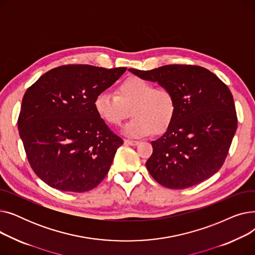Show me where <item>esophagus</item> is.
Segmentation results:
<instances>
[{"instance_id": "obj_1", "label": "esophagus", "mask_w": 255, "mask_h": 255, "mask_svg": "<svg viewBox=\"0 0 255 255\" xmlns=\"http://www.w3.org/2000/svg\"><path fill=\"white\" fill-rule=\"evenodd\" d=\"M124 143L128 144V145H137L139 143V141H137V140H131V139H125Z\"/></svg>"}]
</instances>
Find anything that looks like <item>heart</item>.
<instances>
[{"mask_svg": "<svg viewBox=\"0 0 255 255\" xmlns=\"http://www.w3.org/2000/svg\"><path fill=\"white\" fill-rule=\"evenodd\" d=\"M94 110L109 125H119L131 110L133 117L122 128L129 137H142L164 131L176 115L177 104L173 94L165 88H156L143 78L132 76L117 88V95L99 92L94 99Z\"/></svg>", "mask_w": 255, "mask_h": 255, "instance_id": "b5f03b06", "label": "heart"}]
</instances>
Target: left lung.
<instances>
[{
	"label": "left lung",
	"mask_w": 255,
	"mask_h": 255,
	"mask_svg": "<svg viewBox=\"0 0 255 255\" xmlns=\"http://www.w3.org/2000/svg\"><path fill=\"white\" fill-rule=\"evenodd\" d=\"M169 90L177 110L163 135L152 141L145 162L150 175L170 189H185L212 177L222 166L237 130L230 89L211 71L192 65L128 69Z\"/></svg>",
	"instance_id": "left-lung-1"
}]
</instances>
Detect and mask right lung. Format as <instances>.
Here are the masks:
<instances>
[{"instance_id":"right-lung-1","label":"right lung","mask_w":255,"mask_h":255,"mask_svg":"<svg viewBox=\"0 0 255 255\" xmlns=\"http://www.w3.org/2000/svg\"><path fill=\"white\" fill-rule=\"evenodd\" d=\"M125 71V67L61 66L26 90L19 136L33 170L48 186L85 192L105 178L123 140L97 116L93 103Z\"/></svg>"}]
</instances>
